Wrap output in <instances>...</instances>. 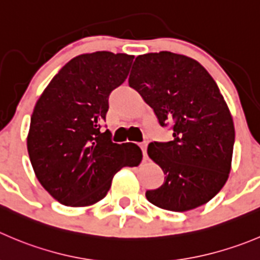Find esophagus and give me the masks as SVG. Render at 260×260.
I'll return each mask as SVG.
<instances>
[{"label":"esophagus","instance_id":"esophagus-1","mask_svg":"<svg viewBox=\"0 0 260 260\" xmlns=\"http://www.w3.org/2000/svg\"><path fill=\"white\" fill-rule=\"evenodd\" d=\"M140 147L141 150H142V155H143V158H147V142H142L140 143Z\"/></svg>","mask_w":260,"mask_h":260}]
</instances>
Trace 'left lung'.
<instances>
[{
	"label": "left lung",
	"mask_w": 260,
	"mask_h": 260,
	"mask_svg": "<svg viewBox=\"0 0 260 260\" xmlns=\"http://www.w3.org/2000/svg\"><path fill=\"white\" fill-rule=\"evenodd\" d=\"M128 84L160 125L173 128V141L148 145V156L165 174L157 189L146 191L148 202L174 212L207 203L228 181L235 142L233 117L215 80L193 58L160 52L138 55Z\"/></svg>",
	"instance_id": "left-lung-1"
}]
</instances>
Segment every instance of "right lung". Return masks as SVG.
Returning <instances> with one entry per match:
<instances>
[{
  "label": "right lung",
  "instance_id": "obj_1",
  "mask_svg": "<svg viewBox=\"0 0 260 260\" xmlns=\"http://www.w3.org/2000/svg\"><path fill=\"white\" fill-rule=\"evenodd\" d=\"M133 55L95 52L72 58L38 99L27 152L43 188L64 206L85 207L107 196L113 176L137 166L135 143H113L102 131L110 92L129 74Z\"/></svg>",
  "mask_w": 260,
  "mask_h": 260
}]
</instances>
